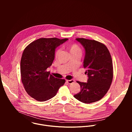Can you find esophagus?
Returning a JSON list of instances; mask_svg holds the SVG:
<instances>
[{
	"label": "esophagus",
	"instance_id": "obj_1",
	"mask_svg": "<svg viewBox=\"0 0 132 132\" xmlns=\"http://www.w3.org/2000/svg\"><path fill=\"white\" fill-rule=\"evenodd\" d=\"M66 82L68 84H71L72 83H73L75 82V80L73 79H71V80H66Z\"/></svg>",
	"mask_w": 132,
	"mask_h": 132
}]
</instances>
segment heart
I'll return each instance as SVG.
<instances>
[{
	"instance_id": "heart-1",
	"label": "heart",
	"mask_w": 132,
	"mask_h": 132,
	"mask_svg": "<svg viewBox=\"0 0 132 132\" xmlns=\"http://www.w3.org/2000/svg\"><path fill=\"white\" fill-rule=\"evenodd\" d=\"M67 48L71 55L74 54H80L81 53V47L76 43H72V44H69L67 46ZM60 52V49H58L56 51L55 54L56 57H57L58 56Z\"/></svg>"
}]
</instances>
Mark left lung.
<instances>
[{
	"label": "left lung",
	"mask_w": 132,
	"mask_h": 132,
	"mask_svg": "<svg viewBox=\"0 0 132 132\" xmlns=\"http://www.w3.org/2000/svg\"><path fill=\"white\" fill-rule=\"evenodd\" d=\"M84 47L86 55L84 67L88 76L87 82L77 81L80 91L73 97L84 103H91L101 100L107 93L113 77L111 56L106 46L96 40L77 38Z\"/></svg>",
	"instance_id": "left-lung-1"
}]
</instances>
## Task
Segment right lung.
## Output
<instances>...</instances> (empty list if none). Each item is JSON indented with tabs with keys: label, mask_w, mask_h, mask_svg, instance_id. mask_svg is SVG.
<instances>
[{
	"label": "right lung",
	"mask_w": 132,
	"mask_h": 132,
	"mask_svg": "<svg viewBox=\"0 0 132 132\" xmlns=\"http://www.w3.org/2000/svg\"><path fill=\"white\" fill-rule=\"evenodd\" d=\"M67 39L40 38L24 50L20 62L21 81L28 95L38 101L54 97L65 80L55 78L46 70L54 60L56 47Z\"/></svg>",
	"instance_id": "1"
}]
</instances>
